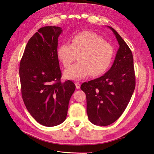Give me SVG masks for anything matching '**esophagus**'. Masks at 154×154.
Instances as JSON below:
<instances>
[{
  "label": "esophagus",
  "instance_id": "34e87169",
  "mask_svg": "<svg viewBox=\"0 0 154 154\" xmlns=\"http://www.w3.org/2000/svg\"><path fill=\"white\" fill-rule=\"evenodd\" d=\"M75 86H76L77 89H80V88H81V83L79 82H75Z\"/></svg>",
  "mask_w": 154,
  "mask_h": 154
}]
</instances>
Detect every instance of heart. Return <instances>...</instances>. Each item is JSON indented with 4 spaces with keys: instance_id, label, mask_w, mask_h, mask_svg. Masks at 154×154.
<instances>
[{
    "instance_id": "b5f03b06",
    "label": "heart",
    "mask_w": 154,
    "mask_h": 154,
    "mask_svg": "<svg viewBox=\"0 0 154 154\" xmlns=\"http://www.w3.org/2000/svg\"><path fill=\"white\" fill-rule=\"evenodd\" d=\"M112 45L96 34L83 32L74 35L70 44L63 43L57 49V56L65 67L69 66L78 56L77 63L65 70L64 75L71 80H80L91 73L100 75L110 66L113 56Z\"/></svg>"
}]
</instances>
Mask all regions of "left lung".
<instances>
[{"label":"left lung","mask_w":154,"mask_h":154,"mask_svg":"<svg viewBox=\"0 0 154 154\" xmlns=\"http://www.w3.org/2000/svg\"><path fill=\"white\" fill-rule=\"evenodd\" d=\"M119 48L110 70L103 76L82 84L86 93L87 113L90 122L105 126L121 117L135 88V75L131 51L120 35L110 26Z\"/></svg>","instance_id":"8db88e82"}]
</instances>
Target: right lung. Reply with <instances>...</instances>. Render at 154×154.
<instances>
[{
	"mask_svg": "<svg viewBox=\"0 0 154 154\" xmlns=\"http://www.w3.org/2000/svg\"><path fill=\"white\" fill-rule=\"evenodd\" d=\"M63 30L41 28L28 41L20 64L22 98L26 109L43 126L52 127L65 121L75 85L61 82L57 49Z\"/></svg>",
	"mask_w": 154,
	"mask_h": 154,
	"instance_id": "add662e5",
	"label": "right lung"
}]
</instances>
